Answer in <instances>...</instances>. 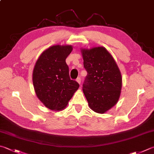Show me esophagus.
Segmentation results:
<instances>
[{
    "label": "esophagus",
    "mask_w": 154,
    "mask_h": 154,
    "mask_svg": "<svg viewBox=\"0 0 154 154\" xmlns=\"http://www.w3.org/2000/svg\"><path fill=\"white\" fill-rule=\"evenodd\" d=\"M76 82L79 84V85H80V83H81V78H80V77H78L77 79H76Z\"/></svg>",
    "instance_id": "obj_1"
}]
</instances>
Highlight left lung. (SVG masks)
<instances>
[{
  "mask_svg": "<svg viewBox=\"0 0 154 154\" xmlns=\"http://www.w3.org/2000/svg\"><path fill=\"white\" fill-rule=\"evenodd\" d=\"M87 76L83 92L92 111L103 114L119 99L122 76L112 55L102 46L81 48Z\"/></svg>",
  "mask_w": 154,
  "mask_h": 154,
  "instance_id": "left-lung-1",
  "label": "left lung"
}]
</instances>
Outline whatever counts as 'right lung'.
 Listing matches in <instances>:
<instances>
[{"instance_id":"add662e5","label":"right lung","mask_w":154,"mask_h":154,"mask_svg":"<svg viewBox=\"0 0 154 154\" xmlns=\"http://www.w3.org/2000/svg\"><path fill=\"white\" fill-rule=\"evenodd\" d=\"M71 45H55L46 49L37 59L33 71V84L39 100L51 111H62L68 105L79 85L70 79L66 59Z\"/></svg>"}]
</instances>
